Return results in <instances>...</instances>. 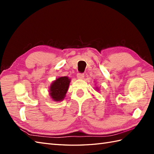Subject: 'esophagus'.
<instances>
[{"label":"esophagus","instance_id":"34e87169","mask_svg":"<svg viewBox=\"0 0 154 154\" xmlns=\"http://www.w3.org/2000/svg\"><path fill=\"white\" fill-rule=\"evenodd\" d=\"M77 79H83L84 77H85V75L83 73H78L77 75Z\"/></svg>","mask_w":154,"mask_h":154}]
</instances>
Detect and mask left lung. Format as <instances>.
I'll list each match as a JSON object with an SVG mask.
<instances>
[{
	"label": "left lung",
	"instance_id": "8db88e82",
	"mask_svg": "<svg viewBox=\"0 0 154 154\" xmlns=\"http://www.w3.org/2000/svg\"><path fill=\"white\" fill-rule=\"evenodd\" d=\"M95 89H96L97 91H99V88H98L97 87H95Z\"/></svg>",
	"mask_w": 154,
	"mask_h": 154
}]
</instances>
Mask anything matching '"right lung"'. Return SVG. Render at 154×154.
<instances>
[{"label":"right lung","mask_w":154,"mask_h":154,"mask_svg":"<svg viewBox=\"0 0 154 154\" xmlns=\"http://www.w3.org/2000/svg\"><path fill=\"white\" fill-rule=\"evenodd\" d=\"M71 82V79L67 76L60 77L52 82L49 89L50 98L55 102H60L66 96V93Z\"/></svg>","instance_id":"right-lung-1"}]
</instances>
